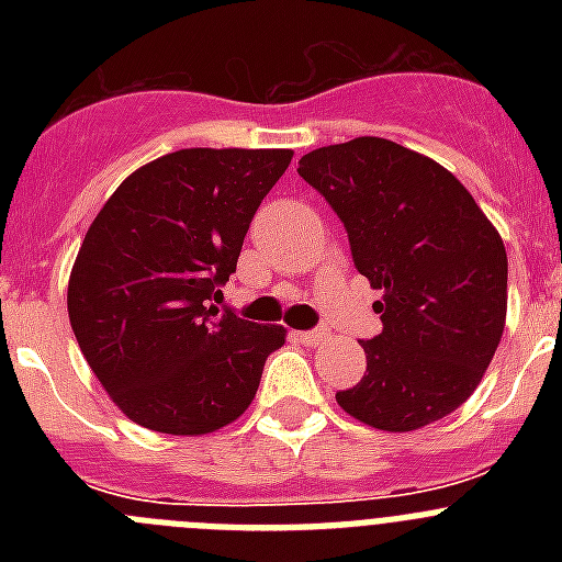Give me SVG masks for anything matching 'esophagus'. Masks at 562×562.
<instances>
[{
    "mask_svg": "<svg viewBox=\"0 0 562 562\" xmlns=\"http://www.w3.org/2000/svg\"><path fill=\"white\" fill-rule=\"evenodd\" d=\"M295 337L301 342H304V346H317V342L324 340L326 337V331L324 329H310V331H295Z\"/></svg>",
    "mask_w": 562,
    "mask_h": 562,
    "instance_id": "esophagus-1",
    "label": "esophagus"
}]
</instances>
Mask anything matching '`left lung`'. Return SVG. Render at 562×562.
Returning a JSON list of instances; mask_svg holds the SVG:
<instances>
[{"label":"left lung","mask_w":562,"mask_h":562,"mask_svg":"<svg viewBox=\"0 0 562 562\" xmlns=\"http://www.w3.org/2000/svg\"><path fill=\"white\" fill-rule=\"evenodd\" d=\"M349 233L360 276L382 292V331L360 340L366 374L337 405L405 434L453 414L484 376L506 321V250L439 162L382 137L315 148L297 162Z\"/></svg>","instance_id":"left-lung-1"}]
</instances>
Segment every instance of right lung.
I'll list each match as a JSON object with an SVG mask.
<instances>
[{
  "mask_svg": "<svg viewBox=\"0 0 562 562\" xmlns=\"http://www.w3.org/2000/svg\"><path fill=\"white\" fill-rule=\"evenodd\" d=\"M290 160V148H182L128 173L89 225L69 276V324L114 405L143 428H225L284 346V326L213 301Z\"/></svg>",
  "mask_w": 562,
  "mask_h": 562,
  "instance_id": "obj_1",
  "label": "right lung"
}]
</instances>
